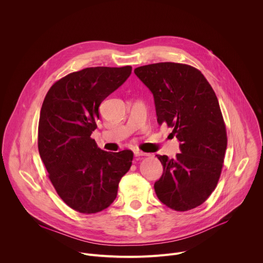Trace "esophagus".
Masks as SVG:
<instances>
[{"instance_id": "obj_1", "label": "esophagus", "mask_w": 263, "mask_h": 263, "mask_svg": "<svg viewBox=\"0 0 263 263\" xmlns=\"http://www.w3.org/2000/svg\"><path fill=\"white\" fill-rule=\"evenodd\" d=\"M134 155L138 157V156H148L149 154H148V153H144V152L140 151V149H137V148H135V149H134Z\"/></svg>"}]
</instances>
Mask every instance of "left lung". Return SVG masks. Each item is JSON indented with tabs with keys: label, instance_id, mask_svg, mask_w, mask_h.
I'll return each instance as SVG.
<instances>
[{
	"label": "left lung",
	"instance_id": "left-lung-1",
	"mask_svg": "<svg viewBox=\"0 0 263 263\" xmlns=\"http://www.w3.org/2000/svg\"><path fill=\"white\" fill-rule=\"evenodd\" d=\"M154 97L157 122L173 127L180 141L176 158L156 155L163 174L158 199L177 211L203 204L214 191L227 148L226 127L215 92L197 68L160 62L134 69Z\"/></svg>",
	"mask_w": 263,
	"mask_h": 263
}]
</instances>
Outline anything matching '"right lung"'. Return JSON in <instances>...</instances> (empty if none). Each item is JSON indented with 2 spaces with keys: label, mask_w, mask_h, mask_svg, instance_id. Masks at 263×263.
Masks as SVG:
<instances>
[{
  "label": "right lung",
  "mask_w": 263,
  "mask_h": 263,
  "mask_svg": "<svg viewBox=\"0 0 263 263\" xmlns=\"http://www.w3.org/2000/svg\"><path fill=\"white\" fill-rule=\"evenodd\" d=\"M131 71V66L74 71L57 81L44 100L40 155L59 197L81 213H97L110 206L132 164L130 149L106 152L90 137L101 103L124 84Z\"/></svg>",
  "instance_id": "1"
}]
</instances>
